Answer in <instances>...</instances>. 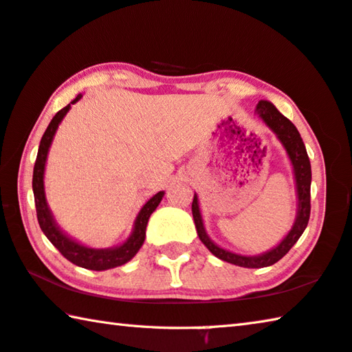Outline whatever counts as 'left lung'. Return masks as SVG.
<instances>
[{"instance_id": "8db88e82", "label": "left lung", "mask_w": 352, "mask_h": 352, "mask_svg": "<svg viewBox=\"0 0 352 352\" xmlns=\"http://www.w3.org/2000/svg\"><path fill=\"white\" fill-rule=\"evenodd\" d=\"M256 113L264 119V122L269 126L273 132L278 135L279 141L283 142L285 151L289 153V158L292 164H294L295 170V180H296V190H298V217L295 220L294 228L290 233L284 237V241L279 243L276 248L270 250L261 256H241L226 250L217 247L216 243L210 241L204 230V222H201V216L199 211L197 195H194L192 200V217L195 222V228H197V234L200 241L205 243V247L210 252L217 256L219 259L230 262V264L247 267V269H261V267H269L278 262L289 250L295 245L300 236L305 233L309 217H311V180H312V170H311V162H309L306 146L302 142L300 132L292 124L287 118L279 113L275 105L267 102V100H261L256 107Z\"/></svg>"}]
</instances>
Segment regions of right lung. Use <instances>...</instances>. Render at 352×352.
<instances>
[{"mask_svg":"<svg viewBox=\"0 0 352 352\" xmlns=\"http://www.w3.org/2000/svg\"><path fill=\"white\" fill-rule=\"evenodd\" d=\"M80 99V94L77 96L73 102H69L67 107H63L60 111L56 113V116L52 118V121L47 126L46 132L41 136L37 160L34 164V175H32V189H34V200H35V210H37V219L41 231L45 236L50 239V242L54 245L58 252L62 253L63 258H67L73 264L83 267L88 270H109L113 267H119L126 264L133 256L138 253L142 242L146 237V226L148 222L151 214L157 210V206L162 201L164 192L155 194L153 197L142 206L138 217L135 220V228L133 233L130 236V239L121 247L109 248V250H93L87 248L79 243L71 241L69 237L65 236L60 230L57 228V225L52 220V216L50 210H47L46 200H45V189H43V172H45V163L47 157V151H50L51 141L54 138V133L58 127V124L67 115L68 110L71 109V104L77 102Z\"/></svg>","mask_w":352,"mask_h":352,"instance_id":"obj_1","label":"right lung"}]
</instances>
